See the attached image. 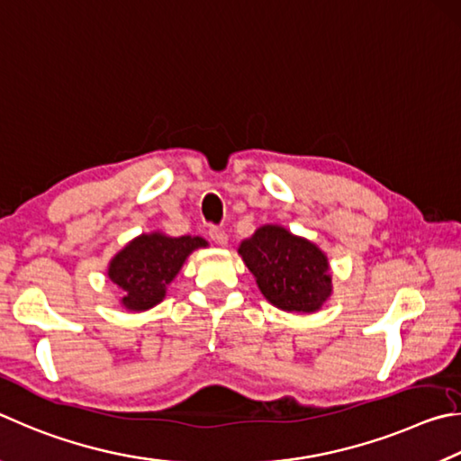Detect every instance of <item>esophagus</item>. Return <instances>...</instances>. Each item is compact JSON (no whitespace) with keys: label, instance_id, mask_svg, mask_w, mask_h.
Wrapping results in <instances>:
<instances>
[{"label":"esophagus","instance_id":"esophagus-1","mask_svg":"<svg viewBox=\"0 0 461 461\" xmlns=\"http://www.w3.org/2000/svg\"><path fill=\"white\" fill-rule=\"evenodd\" d=\"M208 235H210V239H212L218 247H226V245H229V235H226V232H224L222 229H216V226H212Z\"/></svg>","mask_w":461,"mask_h":461}]
</instances>
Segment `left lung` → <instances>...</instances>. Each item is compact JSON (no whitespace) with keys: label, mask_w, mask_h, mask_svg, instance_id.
<instances>
[{"label":"left lung","mask_w":461,"mask_h":461,"mask_svg":"<svg viewBox=\"0 0 461 461\" xmlns=\"http://www.w3.org/2000/svg\"><path fill=\"white\" fill-rule=\"evenodd\" d=\"M239 255L265 300L284 312L313 313L332 295L326 253L281 224H263L240 240Z\"/></svg>","instance_id":"8db88e82"}]
</instances>
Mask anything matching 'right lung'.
Wrapping results in <instances>:
<instances>
[{
  "label": "right lung",
  "mask_w": 461,
  "mask_h": 461,
  "mask_svg": "<svg viewBox=\"0 0 461 461\" xmlns=\"http://www.w3.org/2000/svg\"><path fill=\"white\" fill-rule=\"evenodd\" d=\"M202 237H169L161 230L141 232L113 257L107 277L119 289V303L127 312H148L164 302L167 285L176 279L188 257L206 249Z\"/></svg>",
  "instance_id": "add662e5"
}]
</instances>
